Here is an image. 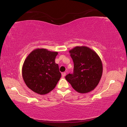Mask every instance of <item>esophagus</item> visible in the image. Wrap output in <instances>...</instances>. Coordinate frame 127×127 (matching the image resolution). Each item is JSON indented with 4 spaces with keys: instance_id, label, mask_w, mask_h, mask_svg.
Instances as JSON below:
<instances>
[{
    "instance_id": "1",
    "label": "esophagus",
    "mask_w": 127,
    "mask_h": 127,
    "mask_svg": "<svg viewBox=\"0 0 127 127\" xmlns=\"http://www.w3.org/2000/svg\"><path fill=\"white\" fill-rule=\"evenodd\" d=\"M62 76H63V77H64L66 75V73L65 72H63L62 73Z\"/></svg>"
}]
</instances>
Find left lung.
I'll use <instances>...</instances> for the list:
<instances>
[{"mask_svg": "<svg viewBox=\"0 0 127 127\" xmlns=\"http://www.w3.org/2000/svg\"><path fill=\"white\" fill-rule=\"evenodd\" d=\"M74 63V72L65 79L77 92L86 94L97 87L102 77L101 60L95 51L87 46H76L70 50Z\"/></svg>", "mask_w": 127, "mask_h": 127, "instance_id": "1", "label": "left lung"}]
</instances>
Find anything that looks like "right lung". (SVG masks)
<instances>
[{
    "mask_svg": "<svg viewBox=\"0 0 127 127\" xmlns=\"http://www.w3.org/2000/svg\"><path fill=\"white\" fill-rule=\"evenodd\" d=\"M58 54L57 51L37 48L28 55L23 64L22 74L30 90L45 95L55 87L61 77L58 64L55 62Z\"/></svg>",
    "mask_w": 127,
    "mask_h": 127,
    "instance_id": "add662e5",
    "label": "right lung"
}]
</instances>
